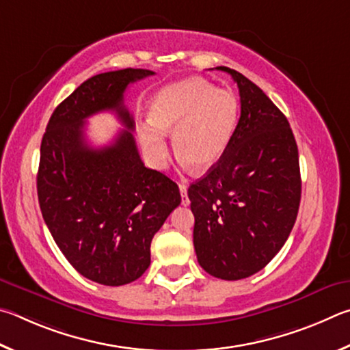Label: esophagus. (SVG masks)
I'll use <instances>...</instances> for the list:
<instances>
[{
  "mask_svg": "<svg viewBox=\"0 0 350 350\" xmlns=\"http://www.w3.org/2000/svg\"><path fill=\"white\" fill-rule=\"evenodd\" d=\"M180 192H181V204L183 206H189V203H191V201H189V197H187V186L186 185H180Z\"/></svg>",
  "mask_w": 350,
  "mask_h": 350,
  "instance_id": "34e87169",
  "label": "esophagus"
}]
</instances>
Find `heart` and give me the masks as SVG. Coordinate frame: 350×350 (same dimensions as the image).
<instances>
[{
	"instance_id": "1",
	"label": "heart",
	"mask_w": 350,
	"mask_h": 350,
	"mask_svg": "<svg viewBox=\"0 0 350 350\" xmlns=\"http://www.w3.org/2000/svg\"><path fill=\"white\" fill-rule=\"evenodd\" d=\"M240 118V101L232 90L217 89L192 77L165 85L153 96L150 124L139 129V143L155 167H164L169 146L164 133H174L181 164L197 170L212 169L228 150Z\"/></svg>"
}]
</instances>
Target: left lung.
I'll return each mask as SVG.
<instances>
[{
  "mask_svg": "<svg viewBox=\"0 0 350 350\" xmlns=\"http://www.w3.org/2000/svg\"><path fill=\"white\" fill-rule=\"evenodd\" d=\"M240 90L241 115L228 150L189 187L193 246L212 277L247 278L269 265L295 224L301 176L283 112L240 72L219 66Z\"/></svg>",
  "mask_w": 350,
  "mask_h": 350,
  "instance_id": "left-lung-1",
  "label": "left lung"
}]
</instances>
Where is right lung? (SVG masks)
<instances>
[{"mask_svg": "<svg viewBox=\"0 0 350 350\" xmlns=\"http://www.w3.org/2000/svg\"><path fill=\"white\" fill-rule=\"evenodd\" d=\"M150 75L121 69L89 78L53 110L41 141L42 218L67 261L104 286L129 284L146 272L153 235L181 203L176 183L141 161L124 106L127 85ZM103 109H113L126 131L95 150L83 124Z\"/></svg>", "mask_w": 350, "mask_h": 350, "instance_id": "add662e5", "label": "right lung"}]
</instances>
